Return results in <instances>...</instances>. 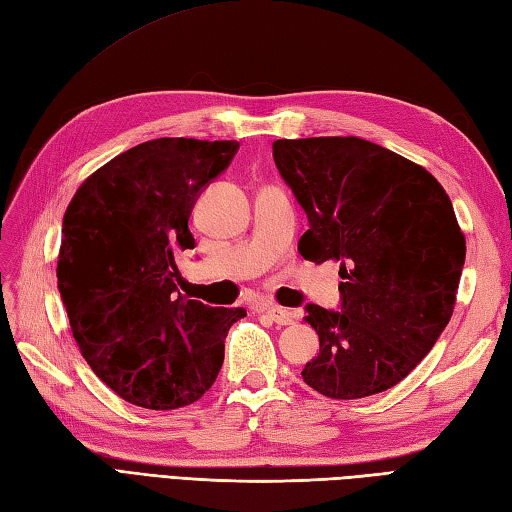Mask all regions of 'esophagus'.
<instances>
[{
  "mask_svg": "<svg viewBox=\"0 0 512 512\" xmlns=\"http://www.w3.org/2000/svg\"><path fill=\"white\" fill-rule=\"evenodd\" d=\"M266 314L275 320L277 325H292L294 320H296V314L294 312H290V310H283V307H279V305H268L266 307Z\"/></svg>",
  "mask_w": 512,
  "mask_h": 512,
  "instance_id": "esophagus-1",
  "label": "esophagus"
}]
</instances>
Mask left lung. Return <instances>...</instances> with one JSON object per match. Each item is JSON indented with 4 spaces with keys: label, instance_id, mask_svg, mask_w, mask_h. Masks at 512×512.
<instances>
[{
    "label": "left lung",
    "instance_id": "left-lung-1",
    "mask_svg": "<svg viewBox=\"0 0 512 512\" xmlns=\"http://www.w3.org/2000/svg\"><path fill=\"white\" fill-rule=\"evenodd\" d=\"M277 170L307 213L299 253L342 277L340 310L305 305L320 353L301 371L331 399L399 384L443 334L465 266V235L443 185L360 137L277 139Z\"/></svg>",
    "mask_w": 512,
    "mask_h": 512
}]
</instances>
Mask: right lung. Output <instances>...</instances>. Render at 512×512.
Instances as JSON below:
<instances>
[{
	"instance_id": "right-lung-1",
	"label": "right lung",
	"mask_w": 512,
	"mask_h": 512,
	"mask_svg": "<svg viewBox=\"0 0 512 512\" xmlns=\"http://www.w3.org/2000/svg\"><path fill=\"white\" fill-rule=\"evenodd\" d=\"M237 141L161 137L117 154L71 198L58 290L82 358L122 399L148 410L198 401L216 382L224 338L244 307H209L178 292L194 248L187 222Z\"/></svg>"
}]
</instances>
